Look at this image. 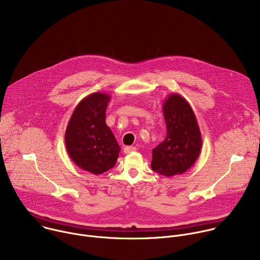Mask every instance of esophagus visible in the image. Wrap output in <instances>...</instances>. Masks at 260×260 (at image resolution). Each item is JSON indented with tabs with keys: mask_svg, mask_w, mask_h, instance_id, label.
I'll return each mask as SVG.
<instances>
[{
	"mask_svg": "<svg viewBox=\"0 0 260 260\" xmlns=\"http://www.w3.org/2000/svg\"><path fill=\"white\" fill-rule=\"evenodd\" d=\"M135 150H136V147H133V146H126V147H124L123 152H124L125 154H128V153H131V152H133V151H135Z\"/></svg>",
	"mask_w": 260,
	"mask_h": 260,
	"instance_id": "34e87169",
	"label": "esophagus"
}]
</instances>
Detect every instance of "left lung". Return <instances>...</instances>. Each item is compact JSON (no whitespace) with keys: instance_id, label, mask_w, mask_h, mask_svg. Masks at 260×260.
Instances as JSON below:
<instances>
[{"instance_id":"1","label":"left lung","mask_w":260,"mask_h":260,"mask_svg":"<svg viewBox=\"0 0 260 260\" xmlns=\"http://www.w3.org/2000/svg\"><path fill=\"white\" fill-rule=\"evenodd\" d=\"M162 111L167 136L152 150L151 169L172 177L186 172L197 161L202 149V136L192 108L180 94H170Z\"/></svg>"}]
</instances>
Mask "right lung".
<instances>
[{"instance_id":"obj_1","label":"right lung","mask_w":260,"mask_h":260,"mask_svg":"<svg viewBox=\"0 0 260 260\" xmlns=\"http://www.w3.org/2000/svg\"><path fill=\"white\" fill-rule=\"evenodd\" d=\"M110 100L111 96L103 92L84 98L74 110L64 134L71 159L93 175L113 168L120 151V146L105 121Z\"/></svg>"}]
</instances>
